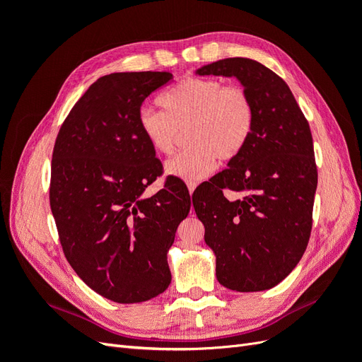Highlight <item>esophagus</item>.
<instances>
[{"instance_id": "esophagus-1", "label": "esophagus", "mask_w": 362, "mask_h": 362, "mask_svg": "<svg viewBox=\"0 0 362 362\" xmlns=\"http://www.w3.org/2000/svg\"><path fill=\"white\" fill-rule=\"evenodd\" d=\"M196 185H198L196 182H187V189H189V193H190V194H193V192H194V189H196Z\"/></svg>"}]
</instances>
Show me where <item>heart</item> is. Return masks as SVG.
<instances>
[{
  "label": "heart",
  "mask_w": 362,
  "mask_h": 362,
  "mask_svg": "<svg viewBox=\"0 0 362 362\" xmlns=\"http://www.w3.org/2000/svg\"><path fill=\"white\" fill-rule=\"evenodd\" d=\"M163 112L144 108L140 133L157 154L169 156L180 131L187 129L189 149L166 163L169 177L187 182L206 178L217 158L234 160L254 128V105L245 89L216 78H187L158 96Z\"/></svg>",
  "instance_id": "obj_1"
}]
</instances>
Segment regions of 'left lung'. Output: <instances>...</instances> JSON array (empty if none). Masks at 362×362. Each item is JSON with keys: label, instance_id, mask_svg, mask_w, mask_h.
<instances>
[{"label": "left lung", "instance_id": "obj_1", "mask_svg": "<svg viewBox=\"0 0 362 362\" xmlns=\"http://www.w3.org/2000/svg\"><path fill=\"white\" fill-rule=\"evenodd\" d=\"M194 74L235 78L254 105L246 146L196 189L193 206L217 281L242 293L269 290L298 266L311 234L317 168L310 125L287 83L255 60L223 59ZM223 189L232 192L228 199Z\"/></svg>", "mask_w": 362, "mask_h": 362}]
</instances>
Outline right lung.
Returning <instances> with one entry per match:
<instances>
[{
	"label": "right lung",
	"instance_id": "1",
	"mask_svg": "<svg viewBox=\"0 0 362 362\" xmlns=\"http://www.w3.org/2000/svg\"><path fill=\"white\" fill-rule=\"evenodd\" d=\"M170 72L98 78L54 145L49 202L64 257L87 286L117 303L156 298L172 281L168 252L190 211L181 185L144 193L161 173L139 128L140 107Z\"/></svg>",
	"mask_w": 362,
	"mask_h": 362
}]
</instances>
